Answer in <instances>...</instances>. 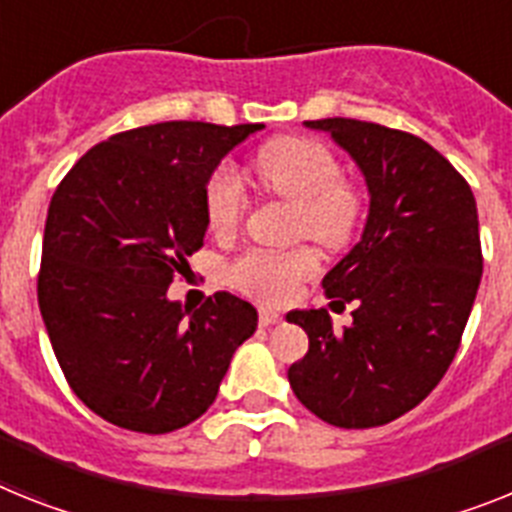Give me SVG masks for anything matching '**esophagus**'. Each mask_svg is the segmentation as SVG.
I'll return each instance as SVG.
<instances>
[{"mask_svg": "<svg viewBox=\"0 0 512 512\" xmlns=\"http://www.w3.org/2000/svg\"><path fill=\"white\" fill-rule=\"evenodd\" d=\"M257 315H260V325H263V328H270V325L281 322V315H278L276 309H270V307H260V312H257Z\"/></svg>", "mask_w": 512, "mask_h": 512, "instance_id": "esophagus-1", "label": "esophagus"}]
</instances>
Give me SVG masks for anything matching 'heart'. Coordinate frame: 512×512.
Wrapping results in <instances>:
<instances>
[{"mask_svg":"<svg viewBox=\"0 0 512 512\" xmlns=\"http://www.w3.org/2000/svg\"><path fill=\"white\" fill-rule=\"evenodd\" d=\"M255 174L268 195L294 205V231L338 249L354 239L362 221V195L354 184L341 179V163L333 150L312 137H278L260 148ZM247 210V192L229 163H221L205 184V218L213 234H231ZM317 270V257L309 247L289 252L249 249L236 257L229 278L244 294L263 302H286L299 283Z\"/></svg>","mask_w":512,"mask_h":512,"instance_id":"obj_1","label":"heart"}]
</instances>
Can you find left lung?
Returning <instances> with one entry per match:
<instances>
[{
  "label": "left lung",
  "instance_id": "obj_1",
  "mask_svg": "<svg viewBox=\"0 0 512 512\" xmlns=\"http://www.w3.org/2000/svg\"><path fill=\"white\" fill-rule=\"evenodd\" d=\"M354 158L369 192L362 239L322 289L330 307L354 304L333 333L328 309H294L309 351L289 367L291 390L322 422L388 424L427 398L461 346L482 281L474 192L422 137L359 119H317Z\"/></svg>",
  "mask_w": 512,
  "mask_h": 512
}]
</instances>
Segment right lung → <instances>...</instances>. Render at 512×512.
Here are the masks:
<instances>
[{
    "mask_svg": "<svg viewBox=\"0 0 512 512\" xmlns=\"http://www.w3.org/2000/svg\"><path fill=\"white\" fill-rule=\"evenodd\" d=\"M265 124L161 122L93 145L51 197L38 307L75 395L117 427L163 435L216 401L257 309L218 291L200 309L166 291L203 247L205 184Z\"/></svg>",
    "mask_w": 512,
    "mask_h": 512,
    "instance_id": "obj_1",
    "label": "right lung"
}]
</instances>
